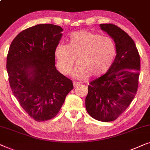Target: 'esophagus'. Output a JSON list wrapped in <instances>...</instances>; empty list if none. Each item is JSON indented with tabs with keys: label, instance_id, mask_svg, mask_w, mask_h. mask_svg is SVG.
Masks as SVG:
<instances>
[{
	"label": "esophagus",
	"instance_id": "1",
	"mask_svg": "<svg viewBox=\"0 0 150 150\" xmlns=\"http://www.w3.org/2000/svg\"><path fill=\"white\" fill-rule=\"evenodd\" d=\"M79 85H80V83H76V82H74V83H73L74 87V88L77 87L78 86H79Z\"/></svg>",
	"mask_w": 150,
	"mask_h": 150
}]
</instances>
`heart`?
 Wrapping results in <instances>:
<instances>
[{"instance_id":"obj_1","label":"heart","mask_w":150,"mask_h":150,"mask_svg":"<svg viewBox=\"0 0 150 150\" xmlns=\"http://www.w3.org/2000/svg\"><path fill=\"white\" fill-rule=\"evenodd\" d=\"M115 54V45L111 38L87 30L71 33L68 44L59 43L54 50L57 67L63 75L71 73L77 57L79 64L72 74L76 79L104 74L111 67Z\"/></svg>"}]
</instances>
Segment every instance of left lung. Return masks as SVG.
<instances>
[{"label": "left lung", "mask_w": 150, "mask_h": 150, "mask_svg": "<svg viewBox=\"0 0 150 150\" xmlns=\"http://www.w3.org/2000/svg\"><path fill=\"white\" fill-rule=\"evenodd\" d=\"M100 26L114 41L117 54L107 72L89 83L85 107L91 117L108 122L124 112L136 95L140 56L134 41L122 29L112 24Z\"/></svg>", "instance_id": "left-lung-1"}]
</instances>
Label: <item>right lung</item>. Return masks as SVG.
<instances>
[{
	"instance_id": "1",
	"label": "right lung",
	"mask_w": 150,
	"mask_h": 150,
	"mask_svg": "<svg viewBox=\"0 0 150 150\" xmlns=\"http://www.w3.org/2000/svg\"><path fill=\"white\" fill-rule=\"evenodd\" d=\"M63 28L40 24L20 32L7 57L10 87L22 108L37 122L54 117L74 89L72 81L57 70L54 50Z\"/></svg>"
}]
</instances>
